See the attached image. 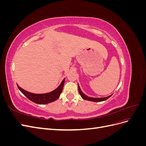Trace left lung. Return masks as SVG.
<instances>
[{
  "label": "left lung",
  "mask_w": 146,
  "mask_h": 146,
  "mask_svg": "<svg viewBox=\"0 0 146 146\" xmlns=\"http://www.w3.org/2000/svg\"><path fill=\"white\" fill-rule=\"evenodd\" d=\"M78 91H79V94L81 96L82 98L86 100H90V101H92V102H102L104 100H106L107 99H108L111 96V95H110L108 97H105V98H90V97H88V96L85 95V94L83 93V92L82 91L81 89L80 86H79L78 84Z\"/></svg>",
  "instance_id": "left-lung-1"
}]
</instances>
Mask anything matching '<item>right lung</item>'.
Here are the masks:
<instances>
[{
	"label": "right lung",
	"mask_w": 146,
	"mask_h": 146,
	"mask_svg": "<svg viewBox=\"0 0 146 146\" xmlns=\"http://www.w3.org/2000/svg\"><path fill=\"white\" fill-rule=\"evenodd\" d=\"M64 80L65 78L63 79V80L61 83L58 87L56 88L55 90L45 94L32 93V92H28L23 89V88H21L17 84V86L18 87L19 90L21 91L22 93H23L25 96L27 97L30 100L32 101L34 103L42 105L49 104L50 102H52L55 101L56 99H58L59 98V97L63 91Z\"/></svg>",
	"instance_id": "right-lung-1"
}]
</instances>
